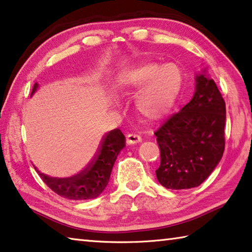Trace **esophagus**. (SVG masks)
Masks as SVG:
<instances>
[{"label": "esophagus", "instance_id": "obj_1", "mask_svg": "<svg viewBox=\"0 0 252 252\" xmlns=\"http://www.w3.org/2000/svg\"><path fill=\"white\" fill-rule=\"evenodd\" d=\"M142 141V138L139 134L135 133H130L126 135V143L127 144H135Z\"/></svg>", "mask_w": 252, "mask_h": 252}]
</instances>
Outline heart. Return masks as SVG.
Instances as JSON below:
<instances>
[{"label":"heart","instance_id":"b5f03b06","mask_svg":"<svg viewBox=\"0 0 252 252\" xmlns=\"http://www.w3.org/2000/svg\"><path fill=\"white\" fill-rule=\"evenodd\" d=\"M185 82V72L174 62L139 63L119 75L118 90L129 94L144 88L136 97V109L143 118L156 121L171 111Z\"/></svg>","mask_w":252,"mask_h":252}]
</instances>
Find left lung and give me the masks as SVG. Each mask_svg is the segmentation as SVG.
Wrapping results in <instances>:
<instances>
[{
  "instance_id": "left-lung-1",
  "label": "left lung",
  "mask_w": 252,
  "mask_h": 252,
  "mask_svg": "<svg viewBox=\"0 0 252 252\" xmlns=\"http://www.w3.org/2000/svg\"><path fill=\"white\" fill-rule=\"evenodd\" d=\"M189 103L164 121L155 134L160 149L156 174L167 189H191L210 176L224 151L225 103L215 81L195 76Z\"/></svg>"
}]
</instances>
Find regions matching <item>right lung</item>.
I'll return each mask as SVG.
<instances>
[{"label": "right lung", "mask_w": 252, "mask_h": 252, "mask_svg": "<svg viewBox=\"0 0 252 252\" xmlns=\"http://www.w3.org/2000/svg\"><path fill=\"white\" fill-rule=\"evenodd\" d=\"M37 83L34 84L32 94L36 91ZM126 146V136L119 129L111 130L102 139L96 156L87 168L70 178H53L41 173L35 167L42 180L55 193L71 200L94 199L102 193L108 186L111 171L117 157Z\"/></svg>", "instance_id": "add662e5"}]
</instances>
